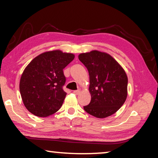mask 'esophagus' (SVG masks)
Listing matches in <instances>:
<instances>
[{"label":"esophagus","instance_id":"obj_1","mask_svg":"<svg viewBox=\"0 0 158 158\" xmlns=\"http://www.w3.org/2000/svg\"><path fill=\"white\" fill-rule=\"evenodd\" d=\"M81 88H79V89H77V90H74V91H73V93H74L75 94L77 95V94H79L80 93H81Z\"/></svg>","mask_w":158,"mask_h":158}]
</instances>
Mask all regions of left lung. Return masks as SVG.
I'll return each mask as SVG.
<instances>
[{
    "instance_id": "1",
    "label": "left lung",
    "mask_w": 158,
    "mask_h": 158,
    "mask_svg": "<svg viewBox=\"0 0 158 158\" xmlns=\"http://www.w3.org/2000/svg\"><path fill=\"white\" fill-rule=\"evenodd\" d=\"M79 60L88 69L91 100L83 106L88 114L97 118H106L116 113L127 96L128 78L122 66L111 55L93 50L78 55Z\"/></svg>"
}]
</instances>
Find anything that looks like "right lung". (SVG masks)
<instances>
[{
  "mask_svg": "<svg viewBox=\"0 0 158 158\" xmlns=\"http://www.w3.org/2000/svg\"><path fill=\"white\" fill-rule=\"evenodd\" d=\"M75 58L60 50L46 52L30 62L21 75L19 89L28 111L47 117L61 108L67 94L63 69Z\"/></svg>",
  "mask_w": 158,
  "mask_h": 158,
  "instance_id": "add662e5",
  "label": "right lung"
}]
</instances>
